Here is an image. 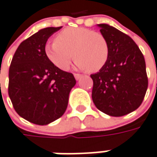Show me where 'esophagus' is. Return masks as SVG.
<instances>
[{
	"label": "esophagus",
	"mask_w": 157,
	"mask_h": 157,
	"mask_svg": "<svg viewBox=\"0 0 157 157\" xmlns=\"http://www.w3.org/2000/svg\"><path fill=\"white\" fill-rule=\"evenodd\" d=\"M74 75H75V80H77V81H78L79 79H81V77H82V75H80V74H75Z\"/></svg>",
	"instance_id": "obj_1"
}]
</instances>
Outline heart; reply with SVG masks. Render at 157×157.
<instances>
[{"mask_svg": "<svg viewBox=\"0 0 157 157\" xmlns=\"http://www.w3.org/2000/svg\"><path fill=\"white\" fill-rule=\"evenodd\" d=\"M47 59L60 70L69 68L72 59L79 69L95 73L101 70L109 58V47L100 33L83 27L66 28L57 35L55 42L44 47Z\"/></svg>", "mask_w": 157, "mask_h": 157, "instance_id": "1", "label": "heart"}]
</instances>
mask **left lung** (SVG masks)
I'll list each match as a JSON object with an SVG mask.
<instances>
[{
	"label": "left lung",
	"instance_id": "1",
	"mask_svg": "<svg viewBox=\"0 0 157 157\" xmlns=\"http://www.w3.org/2000/svg\"><path fill=\"white\" fill-rule=\"evenodd\" d=\"M109 47L106 66L90 75L91 97L98 110L111 116H123L141 105L147 89L142 52L127 34L107 24L98 25Z\"/></svg>",
	"mask_w": 157,
	"mask_h": 157
}]
</instances>
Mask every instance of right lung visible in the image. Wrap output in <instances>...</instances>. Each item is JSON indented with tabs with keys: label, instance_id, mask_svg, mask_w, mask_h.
I'll return each mask as SVG.
<instances>
[{
	"label": "right lung",
	"instance_id": "1",
	"mask_svg": "<svg viewBox=\"0 0 157 157\" xmlns=\"http://www.w3.org/2000/svg\"><path fill=\"white\" fill-rule=\"evenodd\" d=\"M59 27H46L20 43L9 70V96L16 112L34 124L46 125L64 115L76 83L73 74L56 67L44 47Z\"/></svg>",
	"mask_w": 157,
	"mask_h": 157
}]
</instances>
